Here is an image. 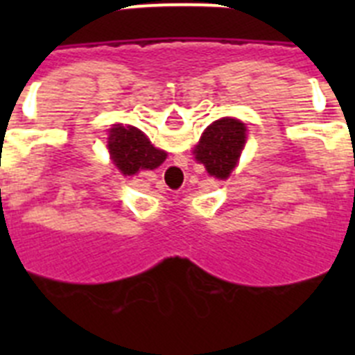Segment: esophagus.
Returning <instances> with one entry per match:
<instances>
[{"label":"esophagus","mask_w":355,"mask_h":355,"mask_svg":"<svg viewBox=\"0 0 355 355\" xmlns=\"http://www.w3.org/2000/svg\"><path fill=\"white\" fill-rule=\"evenodd\" d=\"M168 174H171L172 178H178V175L181 174V171L178 167H171V168H168Z\"/></svg>","instance_id":"34e87169"}]
</instances>
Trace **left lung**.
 Wrapping results in <instances>:
<instances>
[{
	"mask_svg": "<svg viewBox=\"0 0 355 355\" xmlns=\"http://www.w3.org/2000/svg\"><path fill=\"white\" fill-rule=\"evenodd\" d=\"M247 142V128L238 119L224 117L209 124L193 149V155L202 163L209 175L227 180L240 162Z\"/></svg>",
	"mask_w": 355,
	"mask_h": 355,
	"instance_id": "8db88e82",
	"label": "left lung"
}]
</instances>
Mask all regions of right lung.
<instances>
[{
	"label": "right lung",
	"instance_id": "1",
	"mask_svg": "<svg viewBox=\"0 0 355 355\" xmlns=\"http://www.w3.org/2000/svg\"><path fill=\"white\" fill-rule=\"evenodd\" d=\"M108 150L115 167L124 175L158 168L167 158V153L156 149L142 131L122 124H114L108 131Z\"/></svg>",
	"mask_w": 355,
	"mask_h": 355
}]
</instances>
